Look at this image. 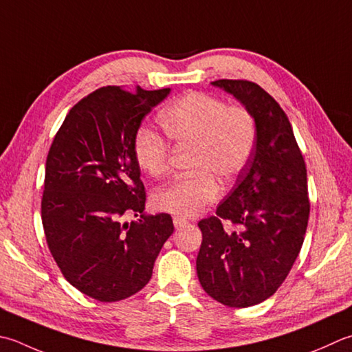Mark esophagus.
Here are the masks:
<instances>
[{
    "mask_svg": "<svg viewBox=\"0 0 352 352\" xmlns=\"http://www.w3.org/2000/svg\"><path fill=\"white\" fill-rule=\"evenodd\" d=\"M172 221H174L175 229H182V227L189 224L188 219H184V218H182V217H174V218H172Z\"/></svg>",
    "mask_w": 352,
    "mask_h": 352,
    "instance_id": "obj_1",
    "label": "esophagus"
}]
</instances>
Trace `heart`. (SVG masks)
I'll use <instances>...</instances> for the list:
<instances>
[{"label":"heart","mask_w":352,"mask_h":352,"mask_svg":"<svg viewBox=\"0 0 352 352\" xmlns=\"http://www.w3.org/2000/svg\"><path fill=\"white\" fill-rule=\"evenodd\" d=\"M158 120L177 148L192 146L190 166L197 170L158 188L153 204L157 210L194 217L221 194L217 176L229 183L249 166L258 140L256 120L249 108L227 105L226 100L201 91L172 102ZM133 153L135 163L149 177L168 172L170 148L157 131L137 129Z\"/></svg>","instance_id":"heart-1"}]
</instances>
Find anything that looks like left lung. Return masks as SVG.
Instances as JSON below:
<instances>
[{
  "label": "left lung",
  "mask_w": 352,
  "mask_h": 352,
  "mask_svg": "<svg viewBox=\"0 0 352 352\" xmlns=\"http://www.w3.org/2000/svg\"><path fill=\"white\" fill-rule=\"evenodd\" d=\"M212 84L250 109L258 140L249 166L217 215L198 223L203 241L197 274L219 304L247 308L276 293L304 244L309 217L307 166L290 120L264 88L243 79ZM226 221L239 230L227 232Z\"/></svg>",
  "instance_id": "1"
}]
</instances>
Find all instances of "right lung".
Returning a JSON list of instances; mask_svg holds the SVG:
<instances>
[{
	"instance_id": "1",
	"label": "right lung",
	"mask_w": 352,
	"mask_h": 352,
	"mask_svg": "<svg viewBox=\"0 0 352 352\" xmlns=\"http://www.w3.org/2000/svg\"><path fill=\"white\" fill-rule=\"evenodd\" d=\"M108 85L68 111L45 162L41 218L60 273L89 298L140 292L174 232L169 213L143 215L146 192L133 153L143 117L169 94ZM129 214L139 222L125 223Z\"/></svg>"
}]
</instances>
